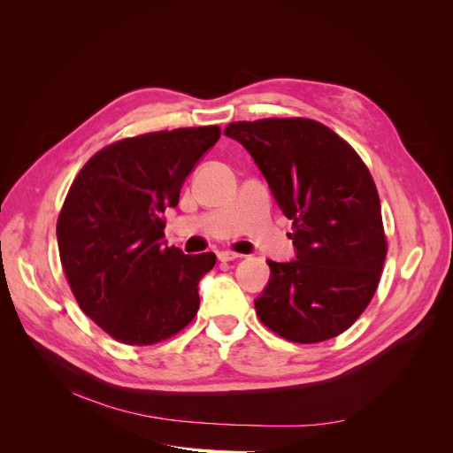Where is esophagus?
<instances>
[{"mask_svg":"<svg viewBox=\"0 0 453 453\" xmlns=\"http://www.w3.org/2000/svg\"><path fill=\"white\" fill-rule=\"evenodd\" d=\"M217 257H219V260H221V263H230V260H236V258H240L242 255H240V253H236V251H228V250H225V251H219V253H217Z\"/></svg>","mask_w":453,"mask_h":453,"instance_id":"34e87169","label":"esophagus"}]
</instances>
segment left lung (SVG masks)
Wrapping results in <instances>:
<instances>
[{
    "instance_id": "1",
    "label": "left lung",
    "mask_w": 453,
    "mask_h": 453,
    "mask_svg": "<svg viewBox=\"0 0 453 453\" xmlns=\"http://www.w3.org/2000/svg\"><path fill=\"white\" fill-rule=\"evenodd\" d=\"M287 219L296 260H268L255 300L258 319L296 344L334 338L372 300L388 255L376 183L363 158L321 122L304 117L230 122Z\"/></svg>"
}]
</instances>
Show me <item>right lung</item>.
Listing matches in <instances>:
<instances>
[{
    "mask_svg": "<svg viewBox=\"0 0 453 453\" xmlns=\"http://www.w3.org/2000/svg\"><path fill=\"white\" fill-rule=\"evenodd\" d=\"M219 138V127H198L115 142L67 190L57 223L65 280L81 310L122 344H158L195 319L215 255L164 245L162 213Z\"/></svg>",
    "mask_w": 453,
    "mask_h": 453,
    "instance_id": "1",
    "label": "right lung"
}]
</instances>
